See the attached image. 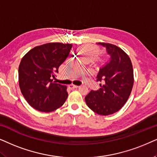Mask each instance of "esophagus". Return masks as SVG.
<instances>
[{"mask_svg": "<svg viewBox=\"0 0 157 157\" xmlns=\"http://www.w3.org/2000/svg\"><path fill=\"white\" fill-rule=\"evenodd\" d=\"M68 87H69V88H70V89H75V88H77V87H78L77 85H73V84L70 85Z\"/></svg>", "mask_w": 157, "mask_h": 157, "instance_id": "1", "label": "esophagus"}]
</instances>
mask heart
<instances>
[{
	"mask_svg": "<svg viewBox=\"0 0 157 157\" xmlns=\"http://www.w3.org/2000/svg\"><path fill=\"white\" fill-rule=\"evenodd\" d=\"M80 51L82 55L90 59H94L98 54L97 49L93 46H84V47L80 48Z\"/></svg>",
	"mask_w": 157,
	"mask_h": 157,
	"instance_id": "1",
	"label": "heart"
}]
</instances>
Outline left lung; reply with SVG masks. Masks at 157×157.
<instances>
[{
	"instance_id": "8db88e82",
	"label": "left lung",
	"mask_w": 157,
	"mask_h": 157,
	"mask_svg": "<svg viewBox=\"0 0 157 157\" xmlns=\"http://www.w3.org/2000/svg\"><path fill=\"white\" fill-rule=\"evenodd\" d=\"M98 44L107 52V61L97 75L101 87L91 90L85 100L93 112L108 116L121 110L128 100L134 81L133 70L128 55L120 47L109 43Z\"/></svg>"
}]
</instances>
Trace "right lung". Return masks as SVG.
Instances as JSON below:
<instances>
[{"label":"right lung","instance_id":"obj_1","mask_svg":"<svg viewBox=\"0 0 157 157\" xmlns=\"http://www.w3.org/2000/svg\"><path fill=\"white\" fill-rule=\"evenodd\" d=\"M72 44L51 42L37 46L23 57L18 67V82L22 95L31 107L49 113L58 109L67 98L66 85L52 77L65 61Z\"/></svg>","mask_w":157,"mask_h":157}]
</instances>
